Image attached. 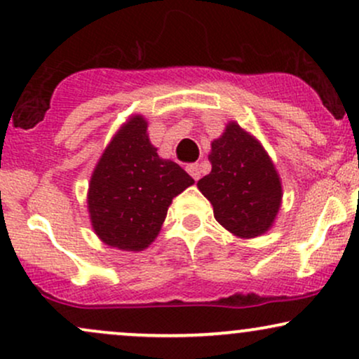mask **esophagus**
Segmentation results:
<instances>
[{
    "label": "esophagus",
    "mask_w": 359,
    "mask_h": 359,
    "mask_svg": "<svg viewBox=\"0 0 359 359\" xmlns=\"http://www.w3.org/2000/svg\"><path fill=\"white\" fill-rule=\"evenodd\" d=\"M185 168H187L189 175H191L194 180H199V177H201V165H199V163H189V165Z\"/></svg>",
    "instance_id": "obj_1"
}]
</instances>
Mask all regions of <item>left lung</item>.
<instances>
[{"mask_svg": "<svg viewBox=\"0 0 359 359\" xmlns=\"http://www.w3.org/2000/svg\"><path fill=\"white\" fill-rule=\"evenodd\" d=\"M212 170L197 182L211 201L214 217L240 238H255L273 222L282 199L277 170L251 135L229 123L211 143Z\"/></svg>", "mask_w": 359, "mask_h": 359, "instance_id": "1", "label": "left lung"}]
</instances>
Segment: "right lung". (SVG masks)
Returning a JSON list of instances; mask_svg holds the SVG:
<instances>
[{"instance_id":"right-lung-1","label":"right lung","mask_w":359,"mask_h":359,"mask_svg":"<svg viewBox=\"0 0 359 359\" xmlns=\"http://www.w3.org/2000/svg\"><path fill=\"white\" fill-rule=\"evenodd\" d=\"M194 184L179 163L162 160L147 121L131 118L97 162L89 185L93 228L106 245L138 251L155 240L172 199Z\"/></svg>"}]
</instances>
